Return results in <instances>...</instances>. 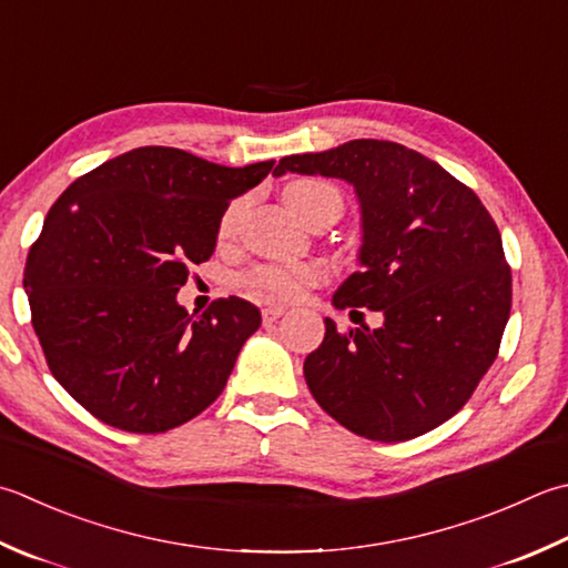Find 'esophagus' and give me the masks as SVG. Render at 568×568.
<instances>
[{
  "mask_svg": "<svg viewBox=\"0 0 568 568\" xmlns=\"http://www.w3.org/2000/svg\"><path fill=\"white\" fill-rule=\"evenodd\" d=\"M263 325H271V322H275L277 317H283L285 315V307H281V305H268V307H263Z\"/></svg>",
  "mask_w": 568,
  "mask_h": 568,
  "instance_id": "obj_1",
  "label": "esophagus"
}]
</instances>
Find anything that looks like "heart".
I'll return each instance as SVG.
<instances>
[{"instance_id":"1","label":"heart","mask_w":568,"mask_h":568,"mask_svg":"<svg viewBox=\"0 0 568 568\" xmlns=\"http://www.w3.org/2000/svg\"><path fill=\"white\" fill-rule=\"evenodd\" d=\"M283 202L305 224H317L320 219H339L344 199L337 186L320 180H295L283 189ZM241 214V204H231L219 221V239H229ZM325 281V271L317 263L303 265H258L243 275V285L261 300H297L307 287Z\"/></svg>"}]
</instances>
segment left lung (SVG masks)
I'll return each mask as SVG.
<instances>
[{"mask_svg":"<svg viewBox=\"0 0 568 568\" xmlns=\"http://www.w3.org/2000/svg\"><path fill=\"white\" fill-rule=\"evenodd\" d=\"M285 172L357 189L362 271L332 303L384 315L379 329L339 332L325 320V339L303 366L310 394L369 440H410L446 424L493 366L513 310V271L490 211L438 162L388 140L291 154L273 174Z\"/></svg>","mask_w":568,"mask_h":568,"instance_id":"1","label":"left lung"}]
</instances>
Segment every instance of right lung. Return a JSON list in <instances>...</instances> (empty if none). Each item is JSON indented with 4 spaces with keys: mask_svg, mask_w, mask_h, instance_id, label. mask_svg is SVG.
Masks as SVG:
<instances>
[{
    "mask_svg": "<svg viewBox=\"0 0 568 568\" xmlns=\"http://www.w3.org/2000/svg\"><path fill=\"white\" fill-rule=\"evenodd\" d=\"M271 170L138 148L55 199L24 287L49 369L88 414L128 433H164L224 392L261 327L258 307L229 295L194 317L176 293L214 253L231 199Z\"/></svg>",
    "mask_w": 568,
    "mask_h": 568,
    "instance_id": "add662e5",
    "label": "right lung"
}]
</instances>
